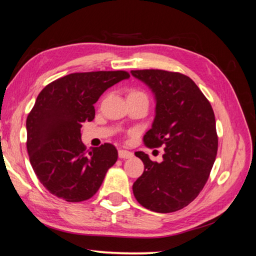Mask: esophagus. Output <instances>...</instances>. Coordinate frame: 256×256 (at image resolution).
<instances>
[{"label":"esophagus","instance_id":"esophagus-1","mask_svg":"<svg viewBox=\"0 0 256 256\" xmlns=\"http://www.w3.org/2000/svg\"><path fill=\"white\" fill-rule=\"evenodd\" d=\"M118 156H120V158H123V160H125V158H132L133 154L131 152H128V150L120 149V150H118Z\"/></svg>","mask_w":256,"mask_h":256}]
</instances>
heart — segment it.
<instances>
[{"label":"heart","instance_id":"1","mask_svg":"<svg viewBox=\"0 0 256 256\" xmlns=\"http://www.w3.org/2000/svg\"><path fill=\"white\" fill-rule=\"evenodd\" d=\"M128 96H147V94L144 91L139 90V88H133L131 92L128 93Z\"/></svg>","mask_w":256,"mask_h":256}]
</instances>
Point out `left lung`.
Returning <instances> with one entry per match:
<instances>
[{
    "instance_id": "1",
    "label": "left lung",
    "mask_w": 256,
    "mask_h": 256,
    "mask_svg": "<svg viewBox=\"0 0 256 256\" xmlns=\"http://www.w3.org/2000/svg\"><path fill=\"white\" fill-rule=\"evenodd\" d=\"M156 96V116L146 133L148 148L164 146L163 162L136 152L144 171L133 184L144 208L171 213L186 208L204 188L218 152L216 116L210 101L186 75L162 70H132Z\"/></svg>"
}]
</instances>
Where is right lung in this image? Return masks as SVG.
I'll return each mask as SVG.
<instances>
[{
	"label": "right lung",
	"mask_w": 256,
	"mask_h": 256,
	"mask_svg": "<svg viewBox=\"0 0 256 256\" xmlns=\"http://www.w3.org/2000/svg\"><path fill=\"white\" fill-rule=\"evenodd\" d=\"M128 77L125 70L72 72L40 92L27 116L26 146L32 168L52 194L78 202L99 190L118 152L112 144L86 150L80 128L94 118L99 96Z\"/></svg>",
	"instance_id": "add662e5"
}]
</instances>
